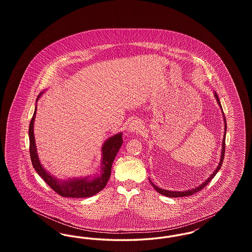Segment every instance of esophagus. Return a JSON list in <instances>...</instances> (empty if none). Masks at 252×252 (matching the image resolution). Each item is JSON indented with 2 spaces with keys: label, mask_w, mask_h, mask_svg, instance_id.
<instances>
[{
  "label": "esophagus",
  "mask_w": 252,
  "mask_h": 252,
  "mask_svg": "<svg viewBox=\"0 0 252 252\" xmlns=\"http://www.w3.org/2000/svg\"><path fill=\"white\" fill-rule=\"evenodd\" d=\"M142 128H143V124L141 123V121L133 120L128 126V131L131 133H137L141 131Z\"/></svg>",
  "instance_id": "1"
}]
</instances>
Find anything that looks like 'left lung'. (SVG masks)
<instances>
[{
  "label": "left lung",
  "mask_w": 252,
  "mask_h": 252,
  "mask_svg": "<svg viewBox=\"0 0 252 252\" xmlns=\"http://www.w3.org/2000/svg\"><path fill=\"white\" fill-rule=\"evenodd\" d=\"M215 96H216V101H217V103H218V105H219V107L221 108V110H222V113H223V117H224V122H225V133H224V138H223V143H222V151H221V158H220V161H219V164H218V166L216 169V171L211 175V177L208 179V180H206V181H204V183H202L201 185H199L198 187H195V188H193V189H191V190H187V191H181V192H177V191H168V190H164V189H160V188H158V186H156L154 183H152L151 181H150V183H151V185L154 187V189L156 190L157 192H158V193H160V194H162V195H165V196H168V197H182V196H188V195H192L193 193H195V192H199V191H201L202 189H203L204 187H206L208 184H209V182L211 181V180H213L215 177H216V173L219 171V169L221 168V165H222V163H223V159H224V157H225V141H226V131H227V123H226V118H225V114H224V112H223V109H222V107H221V104H220V101H219V98H218V95L216 94V93H215Z\"/></svg>",
  "instance_id": "1"
}]
</instances>
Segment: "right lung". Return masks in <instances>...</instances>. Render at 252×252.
I'll return each mask as SVG.
<instances>
[{
    "label": "right lung",
    "mask_w": 252,
    "mask_h": 252,
    "mask_svg": "<svg viewBox=\"0 0 252 252\" xmlns=\"http://www.w3.org/2000/svg\"><path fill=\"white\" fill-rule=\"evenodd\" d=\"M37 96L36 101L39 96ZM36 106L33 114V117L29 125V151L30 158L36 173L42 178L51 189L63 197H90L94 195L97 192L102 191L107 185L113 160L117 155L119 149L123 144L122 133H118L105 142L102 147V163H101V175L94 179H82V180H72L68 181H60L51 176L48 172L42 167L38 157L36 154V143L34 137V121L36 117Z\"/></svg>",
    "instance_id": "add662e5"
}]
</instances>
